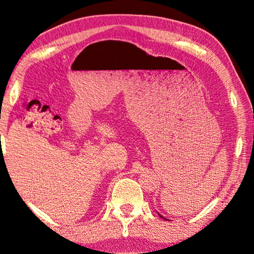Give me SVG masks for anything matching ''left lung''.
Masks as SVG:
<instances>
[{
    "instance_id": "1",
    "label": "left lung",
    "mask_w": 254,
    "mask_h": 254,
    "mask_svg": "<svg viewBox=\"0 0 254 254\" xmlns=\"http://www.w3.org/2000/svg\"><path fill=\"white\" fill-rule=\"evenodd\" d=\"M159 215H160V214H159ZM160 217H162V218H165V217H163V216H161V215H160Z\"/></svg>"
}]
</instances>
